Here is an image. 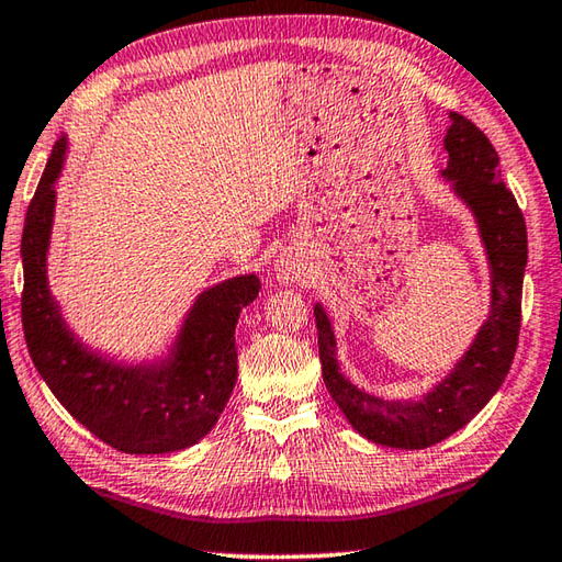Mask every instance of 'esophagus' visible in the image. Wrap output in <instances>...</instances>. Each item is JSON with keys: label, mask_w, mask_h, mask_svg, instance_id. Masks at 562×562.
Returning <instances> with one entry per match:
<instances>
[{"label": "esophagus", "mask_w": 562, "mask_h": 562, "mask_svg": "<svg viewBox=\"0 0 562 562\" xmlns=\"http://www.w3.org/2000/svg\"><path fill=\"white\" fill-rule=\"evenodd\" d=\"M274 274H278V280L282 282H294L300 278V268H296L290 258H282L278 260V266H274Z\"/></svg>", "instance_id": "34e87169"}]
</instances>
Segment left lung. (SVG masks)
I'll use <instances>...</instances> for the list:
<instances>
[{
  "label": "left lung",
  "mask_w": 562,
  "mask_h": 562,
  "mask_svg": "<svg viewBox=\"0 0 562 562\" xmlns=\"http://www.w3.org/2000/svg\"><path fill=\"white\" fill-rule=\"evenodd\" d=\"M443 148L448 165L441 175L475 216L492 284L490 314L456 368L422 400L375 397L340 372L331 318L322 304H314L326 390L362 438L387 448L422 450L460 431L502 387L519 344L521 288L529 258L524 214L499 180L497 150L470 119L450 112Z\"/></svg>",
  "instance_id": "1"
}]
</instances>
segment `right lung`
<instances>
[{
  "mask_svg": "<svg viewBox=\"0 0 562 562\" xmlns=\"http://www.w3.org/2000/svg\"><path fill=\"white\" fill-rule=\"evenodd\" d=\"M68 138L53 146L21 236V322L33 366L87 431L121 453L156 456L194 446L212 431L238 378V314L258 296L256 274L214 284L196 296L168 356L116 362L87 348L65 324L48 288L55 182Z\"/></svg>",
  "mask_w": 562,
  "mask_h": 562,
  "instance_id": "add662e5",
  "label": "right lung"
}]
</instances>
